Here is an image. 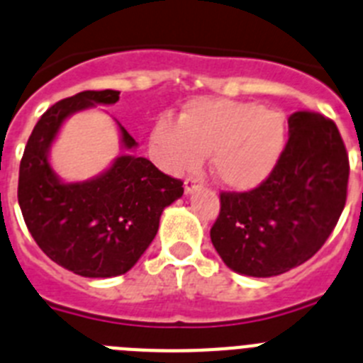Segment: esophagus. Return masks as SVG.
<instances>
[{"label": "esophagus", "mask_w": 363, "mask_h": 363, "mask_svg": "<svg viewBox=\"0 0 363 363\" xmlns=\"http://www.w3.org/2000/svg\"><path fill=\"white\" fill-rule=\"evenodd\" d=\"M201 185H203V184H201L200 179H198V178H192V176H191V178L185 179V184H184L185 194H194V192H196L198 189L201 187Z\"/></svg>", "instance_id": "34e87169"}]
</instances>
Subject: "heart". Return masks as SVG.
Wrapping results in <instances>:
<instances>
[{
    "instance_id": "b5f03b06",
    "label": "heart",
    "mask_w": 363,
    "mask_h": 363,
    "mask_svg": "<svg viewBox=\"0 0 363 363\" xmlns=\"http://www.w3.org/2000/svg\"><path fill=\"white\" fill-rule=\"evenodd\" d=\"M160 165L172 174L194 171L211 154L214 178L230 191H251L277 169L287 145L280 111L255 101L200 98L178 121L160 118L150 133Z\"/></svg>"
}]
</instances>
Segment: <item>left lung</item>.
<instances>
[{
    "mask_svg": "<svg viewBox=\"0 0 363 363\" xmlns=\"http://www.w3.org/2000/svg\"><path fill=\"white\" fill-rule=\"evenodd\" d=\"M349 158L335 121L318 112L289 116L284 156L264 184L221 192L211 242L234 272L278 277L318 252L345 207Z\"/></svg>",
    "mask_w": 363,
    "mask_h": 363,
    "instance_id": "left-lung-1",
    "label": "left lung"
}]
</instances>
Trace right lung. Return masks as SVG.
I'll return each instance as SVG.
<instances>
[{"label":"right lung","instance_id":"right-lung-1","mask_svg":"<svg viewBox=\"0 0 363 363\" xmlns=\"http://www.w3.org/2000/svg\"><path fill=\"white\" fill-rule=\"evenodd\" d=\"M118 91H83L54 104L36 123L19 165L18 201L41 251L85 278L125 274L154 240L165 207L182 198L184 182L158 171L118 123L120 154L101 174L63 182L50 165V147L67 118L96 105H114Z\"/></svg>","mask_w":363,"mask_h":363}]
</instances>
